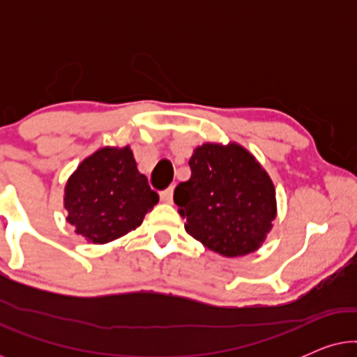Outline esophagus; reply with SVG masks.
Segmentation results:
<instances>
[{"label": "esophagus", "mask_w": 357, "mask_h": 357, "mask_svg": "<svg viewBox=\"0 0 357 357\" xmlns=\"http://www.w3.org/2000/svg\"><path fill=\"white\" fill-rule=\"evenodd\" d=\"M159 197H160V202H162V203H172V198H174V188H172V187H169V188L162 190V192L159 193Z\"/></svg>", "instance_id": "1"}]
</instances>
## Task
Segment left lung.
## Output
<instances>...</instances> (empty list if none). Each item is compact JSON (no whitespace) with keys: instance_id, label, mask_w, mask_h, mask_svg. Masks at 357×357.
I'll use <instances>...</instances> for the list:
<instances>
[{"instance_id":"8db88e82","label":"left lung","mask_w":357,"mask_h":357,"mask_svg":"<svg viewBox=\"0 0 357 357\" xmlns=\"http://www.w3.org/2000/svg\"><path fill=\"white\" fill-rule=\"evenodd\" d=\"M192 175L175 187L185 231L224 257L260 247L276 214L275 187L255 158L237 144H203L188 160Z\"/></svg>"}]
</instances>
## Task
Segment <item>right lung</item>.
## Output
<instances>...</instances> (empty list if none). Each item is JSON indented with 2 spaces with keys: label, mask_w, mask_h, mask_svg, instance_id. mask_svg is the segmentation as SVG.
<instances>
[{
  "label": "right lung",
  "mask_w": 357,
  "mask_h": 357,
  "mask_svg": "<svg viewBox=\"0 0 357 357\" xmlns=\"http://www.w3.org/2000/svg\"><path fill=\"white\" fill-rule=\"evenodd\" d=\"M128 146L99 149L81 162L65 188L68 222L89 242L105 243L143 222L158 204Z\"/></svg>",
  "instance_id": "add662e5"
}]
</instances>
